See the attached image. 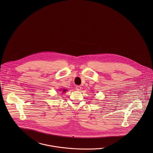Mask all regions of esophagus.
Here are the masks:
<instances>
[{
	"mask_svg": "<svg viewBox=\"0 0 153 153\" xmlns=\"http://www.w3.org/2000/svg\"><path fill=\"white\" fill-rule=\"evenodd\" d=\"M76 90H77V91H81V86H79V85H77V86L76 87Z\"/></svg>",
	"mask_w": 153,
	"mask_h": 153,
	"instance_id": "34e87169",
	"label": "esophagus"
}]
</instances>
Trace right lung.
I'll list each match as a JSON object with an SVG mask.
<instances>
[{
    "instance_id": "right-lung-1",
    "label": "right lung",
    "mask_w": 153,
    "mask_h": 153,
    "mask_svg": "<svg viewBox=\"0 0 153 153\" xmlns=\"http://www.w3.org/2000/svg\"><path fill=\"white\" fill-rule=\"evenodd\" d=\"M66 91V90H64V91H63V92H65Z\"/></svg>"
}]
</instances>
